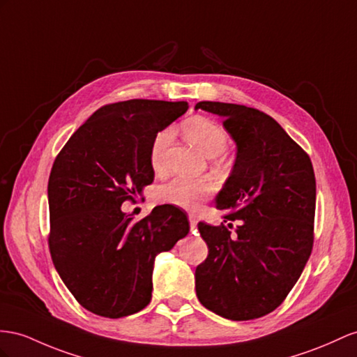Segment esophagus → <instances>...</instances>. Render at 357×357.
<instances>
[{
    "mask_svg": "<svg viewBox=\"0 0 357 357\" xmlns=\"http://www.w3.org/2000/svg\"><path fill=\"white\" fill-rule=\"evenodd\" d=\"M188 222H190V227H191V229H196L197 218H196L195 214H188Z\"/></svg>",
    "mask_w": 357,
    "mask_h": 357,
    "instance_id": "obj_1",
    "label": "esophagus"
}]
</instances>
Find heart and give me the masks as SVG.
<instances>
[{"label": "heart", "instance_id": "b5f03b06", "mask_svg": "<svg viewBox=\"0 0 357 357\" xmlns=\"http://www.w3.org/2000/svg\"><path fill=\"white\" fill-rule=\"evenodd\" d=\"M182 132L190 143H193L200 152L211 158L217 172L227 173L232 169V160L225 153L229 135L220 123L205 116H195L182 123ZM170 142L172 131L162 130L155 134L151 143L149 161L152 170L157 175H162L166 172V152ZM213 193L214 185L206 179L176 178L155 191V200L158 204L193 209Z\"/></svg>", "mask_w": 357, "mask_h": 357}]
</instances>
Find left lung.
<instances>
[{
    "instance_id": "1",
    "label": "left lung",
    "mask_w": 357,
    "mask_h": 357,
    "mask_svg": "<svg viewBox=\"0 0 357 357\" xmlns=\"http://www.w3.org/2000/svg\"><path fill=\"white\" fill-rule=\"evenodd\" d=\"M222 116L236 143L231 176L215 199L225 223L197 225L208 258L196 268V294L234 321L273 312L296 285L314 245L317 185L309 155L268 114L238 104L202 100Z\"/></svg>"
}]
</instances>
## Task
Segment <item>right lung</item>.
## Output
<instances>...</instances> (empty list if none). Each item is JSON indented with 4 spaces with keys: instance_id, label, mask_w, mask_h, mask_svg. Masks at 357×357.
<instances>
[{
    "instance_id": "right-lung-1",
    "label": "right lung",
    "mask_w": 357,
    "mask_h": 357,
    "mask_svg": "<svg viewBox=\"0 0 357 357\" xmlns=\"http://www.w3.org/2000/svg\"><path fill=\"white\" fill-rule=\"evenodd\" d=\"M187 109L184 100L153 99L100 107L52 164L51 258L72 296L90 312L122 318L148 306L155 257L190 231L187 214L173 205L155 206L139 222L121 209L152 184L155 134Z\"/></svg>"
}]
</instances>
